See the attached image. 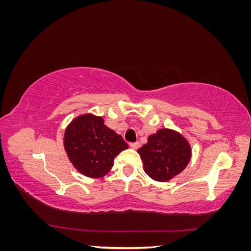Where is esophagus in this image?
I'll list each match as a JSON object with an SVG mask.
<instances>
[{"instance_id":"1","label":"esophagus","mask_w":251,"mask_h":251,"mask_svg":"<svg viewBox=\"0 0 251 251\" xmlns=\"http://www.w3.org/2000/svg\"><path fill=\"white\" fill-rule=\"evenodd\" d=\"M130 147L134 150H137L140 147V143L139 142H131L130 143Z\"/></svg>"}]
</instances>
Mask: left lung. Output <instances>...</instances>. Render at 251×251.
<instances>
[{
    "label": "left lung",
    "mask_w": 251,
    "mask_h": 251,
    "mask_svg": "<svg viewBox=\"0 0 251 251\" xmlns=\"http://www.w3.org/2000/svg\"><path fill=\"white\" fill-rule=\"evenodd\" d=\"M144 172L156 181L165 182L183 171L191 159V147L185 138L162 128L149 136L148 143L138 150Z\"/></svg>",
    "instance_id": "left-lung-1"
}]
</instances>
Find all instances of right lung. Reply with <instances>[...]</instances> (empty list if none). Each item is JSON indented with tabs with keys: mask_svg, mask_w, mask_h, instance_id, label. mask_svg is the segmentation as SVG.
I'll return each instance as SVG.
<instances>
[{
	"mask_svg": "<svg viewBox=\"0 0 251 251\" xmlns=\"http://www.w3.org/2000/svg\"><path fill=\"white\" fill-rule=\"evenodd\" d=\"M65 149L78 172L87 177L104 176L113 166L114 158L128 148L120 135L103 125L101 117L82 115L68 126Z\"/></svg>",
	"mask_w": 251,
	"mask_h": 251,
	"instance_id": "add662e5",
	"label": "right lung"
}]
</instances>
